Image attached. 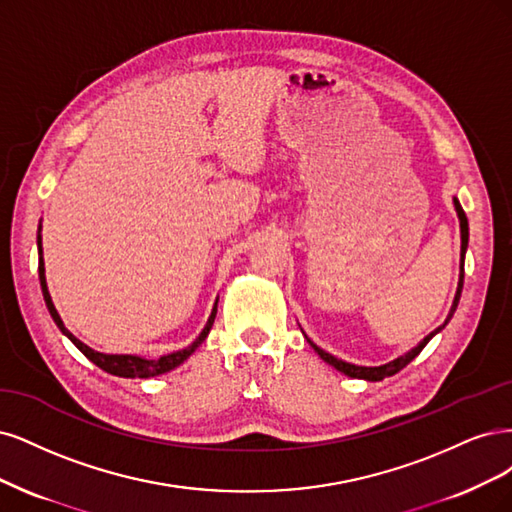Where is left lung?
<instances>
[{
	"mask_svg": "<svg viewBox=\"0 0 512 512\" xmlns=\"http://www.w3.org/2000/svg\"><path fill=\"white\" fill-rule=\"evenodd\" d=\"M453 204H455V210H457V217H459V229H461V259H459V283H457V293H455V300H453V306H451V312H449V317H447V321H444V325H447L449 321H451V317H453V312H455V308H457V304H459V298H461V287H464V261H466V249H468V217H466V212H464V208H461V204H459V200L457 197H453ZM444 325H440V327H436L432 334H427L415 349H410L406 355H400L398 359H393V361H389V364H383V366H374V368H368V366H355V364H349V361H342V359H338V357H334V355H329L327 351H323V349H319V346L315 344V342H310V346L312 349L317 351V355L325 361V364H329V366H334L338 372H342V374H346V376H351V378H364V381H383V378H387V376H393V374H398L402 368H406L412 359H415L423 349H425V344L430 342L440 329L444 327Z\"/></svg>",
	"mask_w": 512,
	"mask_h": 512,
	"instance_id": "obj_1",
	"label": "left lung"
}]
</instances>
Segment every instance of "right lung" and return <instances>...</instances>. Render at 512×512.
<instances>
[{"instance_id": "obj_1", "label": "right lung", "mask_w": 512, "mask_h": 512, "mask_svg": "<svg viewBox=\"0 0 512 512\" xmlns=\"http://www.w3.org/2000/svg\"><path fill=\"white\" fill-rule=\"evenodd\" d=\"M38 255H40V261H38V274H40V287H42V295H44V302H46V308L48 312H51L53 321L57 323V327L61 329V332L68 336L74 344L76 349L85 355L87 359H91L93 364L97 368H102L104 372L108 374H114V376H123V378H151V376H157V374H163V372H170L174 368H178L183 361L193 355V351L200 346L206 336L210 334V327L214 323V317H217V302H214V308L210 312L208 317V323L206 327L202 329V334L197 336L189 346H185V349L180 351H174V353H168V355H161L159 359H146V357H138V355H108V353H100V351H93L91 346H87L85 342H80L68 327L63 325L59 312L51 300V293H48V287H46V276H44V259H42V236H40V229H38Z\"/></svg>"}]
</instances>
